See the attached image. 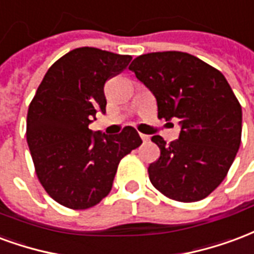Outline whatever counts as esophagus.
<instances>
[{
    "label": "esophagus",
    "mask_w": 254,
    "mask_h": 254,
    "mask_svg": "<svg viewBox=\"0 0 254 254\" xmlns=\"http://www.w3.org/2000/svg\"><path fill=\"white\" fill-rule=\"evenodd\" d=\"M140 138H142V140H143V142H149V140H150V136H149V135L140 134Z\"/></svg>",
    "instance_id": "34e87169"
}]
</instances>
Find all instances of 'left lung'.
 Segmentation results:
<instances>
[{
  "label": "left lung",
  "instance_id": "left-lung-1",
  "mask_svg": "<svg viewBox=\"0 0 254 254\" xmlns=\"http://www.w3.org/2000/svg\"><path fill=\"white\" fill-rule=\"evenodd\" d=\"M154 94L160 119L180 120L179 139L151 140L161 155L150 164L151 184L177 201L210 195L230 169L241 145L242 109L225 75L193 55L164 51L140 55L129 64Z\"/></svg>",
  "mask_w": 254,
  "mask_h": 254
}]
</instances>
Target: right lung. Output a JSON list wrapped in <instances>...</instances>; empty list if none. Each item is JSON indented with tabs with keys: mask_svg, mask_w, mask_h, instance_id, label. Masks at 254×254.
Here are the masks:
<instances>
[{
	"mask_svg": "<svg viewBox=\"0 0 254 254\" xmlns=\"http://www.w3.org/2000/svg\"><path fill=\"white\" fill-rule=\"evenodd\" d=\"M131 55L94 47L70 51L49 68L27 115V142L46 192L59 204L86 210L108 195L120 160L142 143L134 127L107 135L89 129L105 114L104 85Z\"/></svg>",
	"mask_w": 254,
	"mask_h": 254,
	"instance_id": "add662e5",
	"label": "right lung"
}]
</instances>
